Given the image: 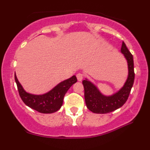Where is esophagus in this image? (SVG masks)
Instances as JSON below:
<instances>
[{
    "mask_svg": "<svg viewBox=\"0 0 150 150\" xmlns=\"http://www.w3.org/2000/svg\"><path fill=\"white\" fill-rule=\"evenodd\" d=\"M76 77L77 78V80L78 81H82V79L84 78V74L82 73H79L76 75Z\"/></svg>",
    "mask_w": 150,
    "mask_h": 150,
    "instance_id": "34e87169",
    "label": "esophagus"
}]
</instances>
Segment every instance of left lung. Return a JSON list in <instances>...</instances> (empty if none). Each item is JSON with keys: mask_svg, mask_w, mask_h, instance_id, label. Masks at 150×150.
<instances>
[{"mask_svg": "<svg viewBox=\"0 0 150 150\" xmlns=\"http://www.w3.org/2000/svg\"><path fill=\"white\" fill-rule=\"evenodd\" d=\"M121 52L127 60L129 76L124 86L118 92L110 96H105L103 95L91 82L86 79L82 81L86 107L93 113L106 114L115 111L122 107L129 98L135 78L133 58L124 42H122Z\"/></svg>", "mask_w": 150, "mask_h": 150, "instance_id": "obj_1", "label": "left lung"}]
</instances>
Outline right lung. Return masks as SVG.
<instances>
[{
  "instance_id": "add662e5",
  "label": "right lung",
  "mask_w": 150,
  "mask_h": 150,
  "mask_svg": "<svg viewBox=\"0 0 150 150\" xmlns=\"http://www.w3.org/2000/svg\"><path fill=\"white\" fill-rule=\"evenodd\" d=\"M18 91L21 100L27 106L40 113L49 114L59 110L63 104L64 96L69 88L77 82V77L73 75L68 80L63 81L48 93L43 95H33L26 92L14 75Z\"/></svg>"
}]
</instances>
